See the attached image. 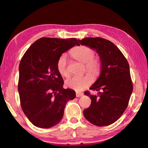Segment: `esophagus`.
Returning <instances> with one entry per match:
<instances>
[{"mask_svg":"<svg viewBox=\"0 0 148 148\" xmlns=\"http://www.w3.org/2000/svg\"><path fill=\"white\" fill-rule=\"evenodd\" d=\"M84 94L82 92H76V97H80L83 96Z\"/></svg>","mask_w":148,"mask_h":148,"instance_id":"1","label":"esophagus"}]
</instances>
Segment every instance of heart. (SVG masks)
Wrapping results in <instances>:
<instances>
[{
  "instance_id": "heart-1",
  "label": "heart",
  "mask_w": 148,
  "mask_h": 148,
  "mask_svg": "<svg viewBox=\"0 0 148 148\" xmlns=\"http://www.w3.org/2000/svg\"><path fill=\"white\" fill-rule=\"evenodd\" d=\"M74 58L86 64L87 72L92 77L98 76L101 71V63L97 59L94 58L95 51L86 46H80L74 47L71 51ZM57 71L63 76H68L69 71L67 65V59L65 55L59 57L57 63ZM91 83V79L87 76H73L66 81V86L76 91H82L88 87Z\"/></svg>"
}]
</instances>
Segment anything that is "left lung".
I'll return each instance as SVG.
<instances>
[{"instance_id":"8db88e82","label":"left lung","mask_w":148,"mask_h":148,"mask_svg":"<svg viewBox=\"0 0 148 148\" xmlns=\"http://www.w3.org/2000/svg\"><path fill=\"white\" fill-rule=\"evenodd\" d=\"M78 42L95 50L101 63L100 76L89 88L99 91V95L84 92L91 99L84 117L96 126L110 125L123 114L133 89L129 63L118 47L108 40L88 37Z\"/></svg>"}]
</instances>
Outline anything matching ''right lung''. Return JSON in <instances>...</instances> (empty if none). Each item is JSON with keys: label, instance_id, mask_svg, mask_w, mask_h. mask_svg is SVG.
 I'll use <instances>...</instances> for the list:
<instances>
[{"label": "right lung", "instance_id": "obj_1", "mask_svg": "<svg viewBox=\"0 0 148 148\" xmlns=\"http://www.w3.org/2000/svg\"><path fill=\"white\" fill-rule=\"evenodd\" d=\"M75 45L76 38H41L23 55L19 66L18 92L21 106L34 126L51 128L61 121L67 102L76 92L64 89V82L57 71L61 55Z\"/></svg>", "mask_w": 148, "mask_h": 148}]
</instances>
